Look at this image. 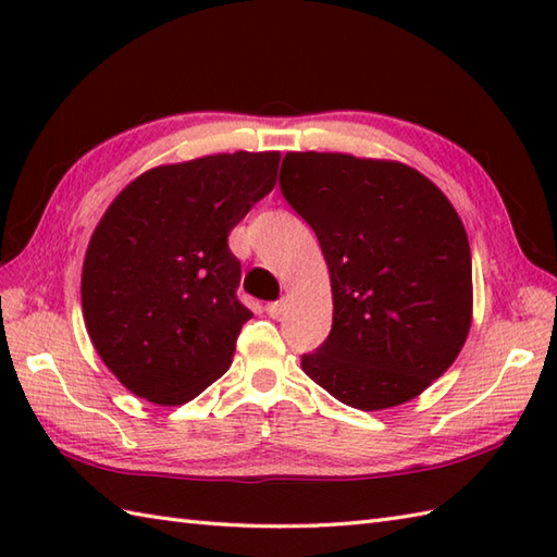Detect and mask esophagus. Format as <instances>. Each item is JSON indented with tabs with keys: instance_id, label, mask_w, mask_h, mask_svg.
Masks as SVG:
<instances>
[{
	"instance_id": "1",
	"label": "esophagus",
	"mask_w": 557,
	"mask_h": 557,
	"mask_svg": "<svg viewBox=\"0 0 557 557\" xmlns=\"http://www.w3.org/2000/svg\"><path fill=\"white\" fill-rule=\"evenodd\" d=\"M285 309H287L285 301H272V304L265 306V311H268L270 318H280L282 313H285Z\"/></svg>"
}]
</instances>
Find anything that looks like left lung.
Returning <instances> with one entry per match:
<instances>
[{
  "label": "left lung",
  "mask_w": 557,
  "mask_h": 557,
  "mask_svg": "<svg viewBox=\"0 0 557 557\" xmlns=\"http://www.w3.org/2000/svg\"><path fill=\"white\" fill-rule=\"evenodd\" d=\"M280 186L315 232L333 289V330L304 354V373L361 411L419 397L455 363L474 315L455 206L409 164L349 152H287Z\"/></svg>",
  "instance_id": "1"
}]
</instances>
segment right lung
<instances>
[{"mask_svg":"<svg viewBox=\"0 0 557 557\" xmlns=\"http://www.w3.org/2000/svg\"><path fill=\"white\" fill-rule=\"evenodd\" d=\"M280 152H215L126 184L92 230L81 275L88 337L128 393L180 407L227 373L253 313L227 236L277 182Z\"/></svg>","mask_w":557,"mask_h":557,"instance_id":"right-lung-1","label":"right lung"}]
</instances>
